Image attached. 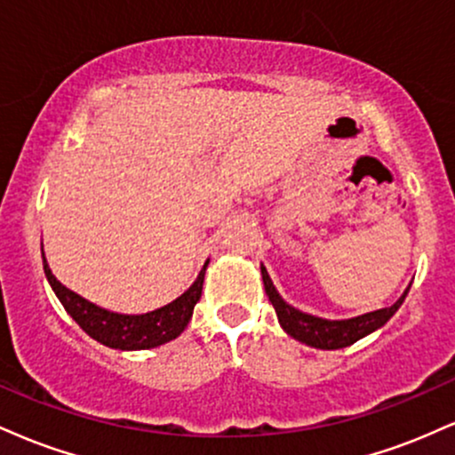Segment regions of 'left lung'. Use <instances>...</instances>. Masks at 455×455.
Returning a JSON list of instances; mask_svg holds the SVG:
<instances>
[{"label": "left lung", "mask_w": 455, "mask_h": 455, "mask_svg": "<svg viewBox=\"0 0 455 455\" xmlns=\"http://www.w3.org/2000/svg\"><path fill=\"white\" fill-rule=\"evenodd\" d=\"M260 274H263L265 293H267L271 306H274L275 315H278L282 329H284L291 338H295V340L304 342L307 347L323 348V351H336V348L351 347V344L362 340L368 333L377 331L379 327H383L385 323L398 312V307L402 306V301H404V297L411 289L409 286V289L404 291V295L389 307H380V310L368 312V315L355 318H347V321H327V318L306 315V312L286 304L278 291H275L274 282H271L267 269H265L263 265H260Z\"/></svg>", "instance_id": "8db88e82"}]
</instances>
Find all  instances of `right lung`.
I'll return each instance as SVG.
<instances>
[{
  "instance_id": "add662e5",
  "label": "right lung",
  "mask_w": 455,
  "mask_h": 455,
  "mask_svg": "<svg viewBox=\"0 0 455 455\" xmlns=\"http://www.w3.org/2000/svg\"><path fill=\"white\" fill-rule=\"evenodd\" d=\"M210 260H205L201 274L195 284L186 291L184 295L177 297L171 304L158 307V310L148 312V315H117V312L104 310V307L92 304L85 297L76 295L75 291L66 289L60 280L55 278L53 271L49 269L44 252L43 265L46 280L51 289L55 291L57 299L66 307V312L78 323V327L98 340L104 347L119 348V351H143V348H154L160 344L175 340L188 327L192 318L196 301L201 299L203 280H205V269Z\"/></svg>"
}]
</instances>
